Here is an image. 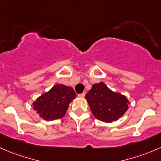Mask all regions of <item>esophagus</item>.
I'll list each match as a JSON object with an SVG mask.
<instances>
[{
  "instance_id": "esophagus-1",
  "label": "esophagus",
  "mask_w": 161,
  "mask_h": 161,
  "mask_svg": "<svg viewBox=\"0 0 161 161\" xmlns=\"http://www.w3.org/2000/svg\"><path fill=\"white\" fill-rule=\"evenodd\" d=\"M78 96H79V97H84V96H85V93H84V92L81 93V94H78Z\"/></svg>"
}]
</instances>
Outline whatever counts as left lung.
Segmentation results:
<instances>
[{"label": "left lung", "instance_id": "8db88e82", "mask_svg": "<svg viewBox=\"0 0 161 161\" xmlns=\"http://www.w3.org/2000/svg\"><path fill=\"white\" fill-rule=\"evenodd\" d=\"M94 116L105 122L116 121L128 109L126 97L111 91L104 83L95 84L85 95Z\"/></svg>", "mask_w": 161, "mask_h": 161}]
</instances>
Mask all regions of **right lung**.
<instances>
[{
  "mask_svg": "<svg viewBox=\"0 0 161 161\" xmlns=\"http://www.w3.org/2000/svg\"><path fill=\"white\" fill-rule=\"evenodd\" d=\"M75 97L76 93L72 87L56 84L38 97L33 103V108L45 120H56L64 116L69 104Z\"/></svg>",
  "mask_w": 161,
  "mask_h": 161,
  "instance_id": "1",
  "label": "right lung"
}]
</instances>
